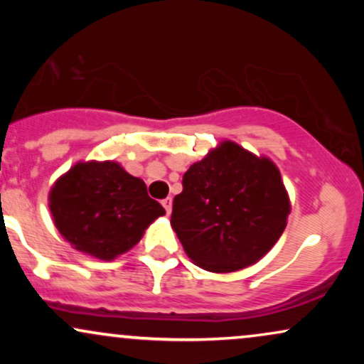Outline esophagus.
Wrapping results in <instances>:
<instances>
[{"instance_id":"34e87169","label":"esophagus","mask_w":364,"mask_h":364,"mask_svg":"<svg viewBox=\"0 0 364 364\" xmlns=\"http://www.w3.org/2000/svg\"><path fill=\"white\" fill-rule=\"evenodd\" d=\"M162 207L166 208V212H168V214H171V208H173V198L168 196V198L162 200Z\"/></svg>"}]
</instances>
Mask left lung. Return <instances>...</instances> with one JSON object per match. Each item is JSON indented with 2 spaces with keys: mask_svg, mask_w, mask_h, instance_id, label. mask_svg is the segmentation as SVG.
I'll return each mask as SVG.
<instances>
[{
  "mask_svg": "<svg viewBox=\"0 0 364 364\" xmlns=\"http://www.w3.org/2000/svg\"><path fill=\"white\" fill-rule=\"evenodd\" d=\"M289 210L274 162L223 141L185 173L171 225L196 265L208 272H235L277 243Z\"/></svg>",
  "mask_w": 364,
  "mask_h": 364,
  "instance_id": "obj_1",
  "label": "left lung"
}]
</instances>
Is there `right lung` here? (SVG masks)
<instances>
[{
	"instance_id": "add662e5",
	"label": "right lung",
	"mask_w": 364,
	"mask_h": 364,
	"mask_svg": "<svg viewBox=\"0 0 364 364\" xmlns=\"http://www.w3.org/2000/svg\"><path fill=\"white\" fill-rule=\"evenodd\" d=\"M58 231L78 252L112 260L140 241L166 210L141 179L116 162H80L49 193Z\"/></svg>"
}]
</instances>
